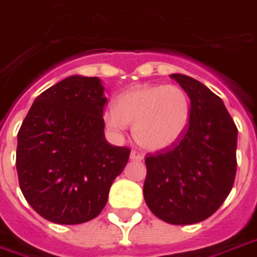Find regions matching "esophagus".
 Here are the masks:
<instances>
[{
	"instance_id": "esophagus-1",
	"label": "esophagus",
	"mask_w": 257,
	"mask_h": 257,
	"mask_svg": "<svg viewBox=\"0 0 257 257\" xmlns=\"http://www.w3.org/2000/svg\"><path fill=\"white\" fill-rule=\"evenodd\" d=\"M130 159H131V160H142V159H144V156H142V155H141V153H140V152L131 151Z\"/></svg>"
}]
</instances>
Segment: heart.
Instances as JSON below:
<instances>
[{"mask_svg":"<svg viewBox=\"0 0 257 257\" xmlns=\"http://www.w3.org/2000/svg\"><path fill=\"white\" fill-rule=\"evenodd\" d=\"M190 120L189 95L177 85H142L117 95L115 109L104 112V121L113 133L134 124V137L149 151L175 145Z\"/></svg>","mask_w":257,"mask_h":257,"instance_id":"b5f03b06","label":"heart"}]
</instances>
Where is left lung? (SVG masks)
Listing matches in <instances>:
<instances>
[{
  "label": "left lung",
  "mask_w": 257,
  "mask_h": 257,
  "mask_svg": "<svg viewBox=\"0 0 257 257\" xmlns=\"http://www.w3.org/2000/svg\"><path fill=\"white\" fill-rule=\"evenodd\" d=\"M190 98V120L171 148L148 153L144 197L157 218L193 224L223 204L237 171V126L220 97L201 82L170 75Z\"/></svg>",
  "instance_id": "left-lung-1"
}]
</instances>
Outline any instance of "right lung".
Segmentation results:
<instances>
[{
  "label": "right lung",
  "instance_id": "obj_1",
  "mask_svg": "<svg viewBox=\"0 0 257 257\" xmlns=\"http://www.w3.org/2000/svg\"><path fill=\"white\" fill-rule=\"evenodd\" d=\"M106 97L98 78L68 76L35 100L18 133L16 170L24 198L49 222L98 216L130 156L104 136Z\"/></svg>",
  "mask_w": 257,
  "mask_h": 257
}]
</instances>
